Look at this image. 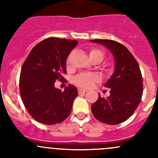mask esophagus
<instances>
[{
  "instance_id": "esophagus-1",
  "label": "esophagus",
  "mask_w": 158,
  "mask_h": 158,
  "mask_svg": "<svg viewBox=\"0 0 158 158\" xmlns=\"http://www.w3.org/2000/svg\"><path fill=\"white\" fill-rule=\"evenodd\" d=\"M78 92H79V94H85V92H87V90H85V89H78Z\"/></svg>"
}]
</instances>
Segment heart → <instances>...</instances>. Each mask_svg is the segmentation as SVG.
I'll return each instance as SVG.
<instances>
[{"label": "heart", "mask_w": 158, "mask_h": 158, "mask_svg": "<svg viewBox=\"0 0 158 158\" xmlns=\"http://www.w3.org/2000/svg\"><path fill=\"white\" fill-rule=\"evenodd\" d=\"M89 58L91 60H98L100 62L104 58V52L98 49H89ZM98 80V77L95 74H89V73H81L74 78L75 83L82 88H89L92 85L94 82Z\"/></svg>", "instance_id": "heart-1"}]
</instances>
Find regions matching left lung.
Returning a JSON list of instances; mask_svg holds the SVG:
<instances>
[{
    "label": "left lung",
    "mask_w": 158,
    "mask_h": 158,
    "mask_svg": "<svg viewBox=\"0 0 158 158\" xmlns=\"http://www.w3.org/2000/svg\"><path fill=\"white\" fill-rule=\"evenodd\" d=\"M101 44L112 54L114 61L113 74L105 84L110 88V95L102 98L91 106L94 117L102 123L118 125L125 122L138 108L143 93L141 70L132 54L125 46L110 40H90Z\"/></svg>",
    "instance_id": "8db88e82"
}]
</instances>
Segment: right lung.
<instances>
[{
	"instance_id": "right-lung-1",
	"label": "right lung",
	"mask_w": 158,
	"mask_h": 158,
	"mask_svg": "<svg viewBox=\"0 0 158 158\" xmlns=\"http://www.w3.org/2000/svg\"><path fill=\"white\" fill-rule=\"evenodd\" d=\"M77 40L48 38L36 44L22 66L20 92L29 114L47 125L61 123L71 112L78 96L76 86L68 85L62 92L55 87L66 73V60Z\"/></svg>"
}]
</instances>
